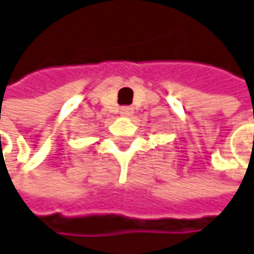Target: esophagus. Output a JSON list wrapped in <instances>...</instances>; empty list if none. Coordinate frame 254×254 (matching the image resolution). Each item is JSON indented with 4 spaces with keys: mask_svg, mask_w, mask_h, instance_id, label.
Wrapping results in <instances>:
<instances>
[{
    "mask_svg": "<svg viewBox=\"0 0 254 254\" xmlns=\"http://www.w3.org/2000/svg\"><path fill=\"white\" fill-rule=\"evenodd\" d=\"M133 114V108L132 107H122L121 108V115L122 117H130Z\"/></svg>",
    "mask_w": 254,
    "mask_h": 254,
    "instance_id": "esophagus-1",
    "label": "esophagus"
}]
</instances>
